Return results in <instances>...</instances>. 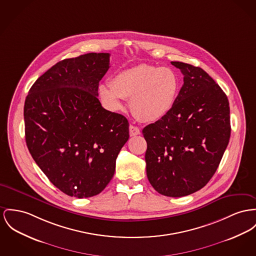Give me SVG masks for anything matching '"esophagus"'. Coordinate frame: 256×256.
Returning a JSON list of instances; mask_svg holds the SVG:
<instances>
[{
  "mask_svg": "<svg viewBox=\"0 0 256 256\" xmlns=\"http://www.w3.org/2000/svg\"><path fill=\"white\" fill-rule=\"evenodd\" d=\"M129 132H130V136H138V135L140 134V129L136 126H134V125H130Z\"/></svg>",
  "mask_w": 256,
  "mask_h": 256,
  "instance_id": "obj_1",
  "label": "esophagus"
}]
</instances>
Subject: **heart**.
<instances>
[{
  "instance_id": "1",
  "label": "heart",
  "mask_w": 256,
  "mask_h": 256,
  "mask_svg": "<svg viewBox=\"0 0 256 256\" xmlns=\"http://www.w3.org/2000/svg\"><path fill=\"white\" fill-rule=\"evenodd\" d=\"M178 89L176 76L170 68L140 64L116 74L112 84L99 86V93L110 110L122 108L123 100L131 98V108L138 118L156 121L170 112Z\"/></svg>"
}]
</instances>
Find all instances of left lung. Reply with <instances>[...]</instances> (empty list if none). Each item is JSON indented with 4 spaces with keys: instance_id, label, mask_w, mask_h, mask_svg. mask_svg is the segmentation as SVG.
<instances>
[{
    "instance_id": "obj_1",
    "label": "left lung",
    "mask_w": 256,
    "mask_h": 256,
    "mask_svg": "<svg viewBox=\"0 0 256 256\" xmlns=\"http://www.w3.org/2000/svg\"><path fill=\"white\" fill-rule=\"evenodd\" d=\"M184 86L170 112L146 126V176L168 197L192 194L210 182L228 146L231 126L227 96L203 68L170 62Z\"/></svg>"
}]
</instances>
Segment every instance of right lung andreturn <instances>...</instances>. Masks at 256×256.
Wrapping results in <instances>:
<instances>
[{"label": "right lung", "instance_id": "obj_1", "mask_svg": "<svg viewBox=\"0 0 256 256\" xmlns=\"http://www.w3.org/2000/svg\"><path fill=\"white\" fill-rule=\"evenodd\" d=\"M108 68V53L62 60L36 80L25 100L28 150L52 184L72 197L102 192L129 138L127 118L98 99Z\"/></svg>", "mask_w": 256, "mask_h": 256}]
</instances>
